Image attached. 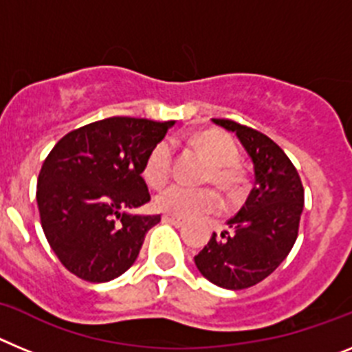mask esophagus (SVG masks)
Masks as SVG:
<instances>
[{
    "mask_svg": "<svg viewBox=\"0 0 352 352\" xmlns=\"http://www.w3.org/2000/svg\"><path fill=\"white\" fill-rule=\"evenodd\" d=\"M162 220H164L166 223H170V226H174V227L183 226V220L176 219V217H170V214H164V217H162Z\"/></svg>",
    "mask_w": 352,
    "mask_h": 352,
    "instance_id": "obj_1",
    "label": "esophagus"
}]
</instances>
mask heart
<instances>
[{"mask_svg":"<svg viewBox=\"0 0 352 352\" xmlns=\"http://www.w3.org/2000/svg\"><path fill=\"white\" fill-rule=\"evenodd\" d=\"M195 144L211 162L208 178L213 179V183L229 194H236L243 183L241 170L236 166L239 160V149L236 142L227 133L208 130L199 133ZM173 144L169 141H160L151 148L142 169V176L149 186L160 188L166 185L173 170ZM155 206L178 219H195L201 214L219 211L220 197L211 188L170 185L155 197Z\"/></svg>","mask_w":352,"mask_h":352,"instance_id":"obj_1","label":"heart"}]
</instances>
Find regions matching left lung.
<instances>
[{
  "label": "left lung",
  "instance_id": "left-lung-1",
  "mask_svg": "<svg viewBox=\"0 0 352 352\" xmlns=\"http://www.w3.org/2000/svg\"><path fill=\"white\" fill-rule=\"evenodd\" d=\"M213 123L231 130L254 162L256 182L243 208L222 234L213 232L194 257L204 278L223 289H247L272 275L298 238L305 192L300 174L268 135L226 118Z\"/></svg>",
  "mask_w": 352,
  "mask_h": 352
}]
</instances>
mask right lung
Segmentation results:
<instances>
[{
    "instance_id": "1",
    "label": "right lung",
    "mask_w": 352,
    "mask_h": 352,
    "mask_svg": "<svg viewBox=\"0 0 352 352\" xmlns=\"http://www.w3.org/2000/svg\"><path fill=\"white\" fill-rule=\"evenodd\" d=\"M174 121L113 116L56 142L36 183L40 222L65 268L109 282L135 263L160 214H132L151 199L142 178L148 153Z\"/></svg>"
}]
</instances>
